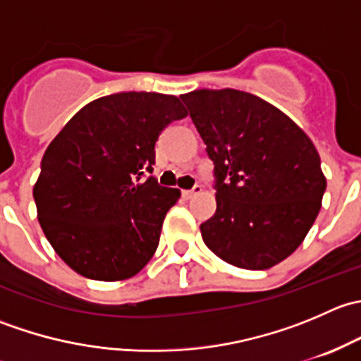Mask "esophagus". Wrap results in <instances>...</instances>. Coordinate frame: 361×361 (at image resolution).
Here are the masks:
<instances>
[{
	"mask_svg": "<svg viewBox=\"0 0 361 361\" xmlns=\"http://www.w3.org/2000/svg\"><path fill=\"white\" fill-rule=\"evenodd\" d=\"M202 192V187L201 185H195L194 188H192V190H183V197L185 199H192V197H195V195H199Z\"/></svg>",
	"mask_w": 361,
	"mask_h": 361,
	"instance_id": "obj_1",
	"label": "esophagus"
}]
</instances>
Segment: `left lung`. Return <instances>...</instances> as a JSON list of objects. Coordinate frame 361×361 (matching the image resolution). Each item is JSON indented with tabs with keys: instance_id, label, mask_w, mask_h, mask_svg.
<instances>
[{
	"instance_id": "obj_1",
	"label": "left lung",
	"mask_w": 361,
	"mask_h": 361,
	"mask_svg": "<svg viewBox=\"0 0 361 361\" xmlns=\"http://www.w3.org/2000/svg\"><path fill=\"white\" fill-rule=\"evenodd\" d=\"M214 164L216 211L201 225L227 264L264 271L300 246L322 207L326 180L314 145L250 92L201 89L180 96Z\"/></svg>"
}]
</instances>
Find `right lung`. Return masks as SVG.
<instances>
[{
	"instance_id": "obj_1",
	"label": "right lung",
	"mask_w": 361,
	"mask_h": 361,
	"mask_svg": "<svg viewBox=\"0 0 361 361\" xmlns=\"http://www.w3.org/2000/svg\"><path fill=\"white\" fill-rule=\"evenodd\" d=\"M185 116L176 96L120 92L85 104L54 137L32 195L47 239L73 271L122 281L150 262L181 195L150 176L155 141Z\"/></svg>"
}]
</instances>
